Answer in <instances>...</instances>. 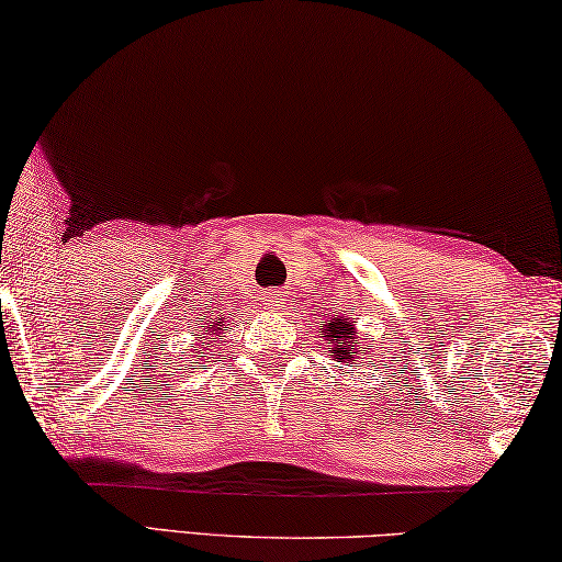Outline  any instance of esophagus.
Masks as SVG:
<instances>
[{
  "label": "esophagus",
  "instance_id": "esophagus-1",
  "mask_svg": "<svg viewBox=\"0 0 562 562\" xmlns=\"http://www.w3.org/2000/svg\"><path fill=\"white\" fill-rule=\"evenodd\" d=\"M282 297H284V295H280L278 290H274V292H267V295L262 297V305H265V310H280V307H282Z\"/></svg>",
  "mask_w": 562,
  "mask_h": 562
}]
</instances>
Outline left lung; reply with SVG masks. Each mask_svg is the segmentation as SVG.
Wrapping results in <instances>:
<instances>
[{"instance_id":"left-lung-1","label":"left lung","mask_w":562,"mask_h":562,"mask_svg":"<svg viewBox=\"0 0 562 562\" xmlns=\"http://www.w3.org/2000/svg\"><path fill=\"white\" fill-rule=\"evenodd\" d=\"M319 337H323L325 350L335 362H350V368H358L362 355L370 360L372 345L358 340V327L352 325L350 317L327 319V323L319 327ZM362 340H368V337H362ZM372 368H375V362H372Z\"/></svg>"}]
</instances>
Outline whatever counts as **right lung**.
Returning a JSON list of instances; mask_svg holds the SVG:
<instances>
[{
    "label": "right lung",
    "mask_w": 562,
    "mask_h": 562,
    "mask_svg": "<svg viewBox=\"0 0 562 562\" xmlns=\"http://www.w3.org/2000/svg\"><path fill=\"white\" fill-rule=\"evenodd\" d=\"M222 323H225V319H222ZM217 337H222V325H217V319H215V325H207L204 323V327H202V337H200V342H204L207 347H212L215 345V340ZM198 358H207V352H198ZM202 364V362H200Z\"/></svg>",
    "instance_id": "right-lung-1"
}]
</instances>
